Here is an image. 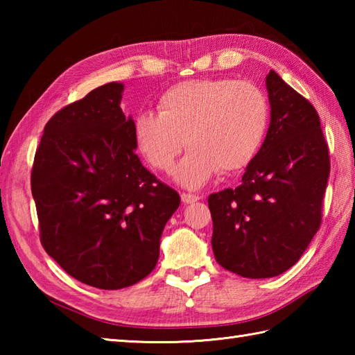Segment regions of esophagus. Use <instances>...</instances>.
<instances>
[{
    "label": "esophagus",
    "instance_id": "34e87169",
    "mask_svg": "<svg viewBox=\"0 0 355 355\" xmlns=\"http://www.w3.org/2000/svg\"><path fill=\"white\" fill-rule=\"evenodd\" d=\"M200 197L198 195H192V193H182V201L184 202V205H192V202L198 201Z\"/></svg>",
    "mask_w": 355,
    "mask_h": 355
}]
</instances>
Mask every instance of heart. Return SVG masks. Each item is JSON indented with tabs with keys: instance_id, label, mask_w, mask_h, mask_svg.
Returning <instances> with one entry per match:
<instances>
[{
	"instance_id": "1",
	"label": "heart",
	"mask_w": 355,
	"mask_h": 355,
	"mask_svg": "<svg viewBox=\"0 0 355 355\" xmlns=\"http://www.w3.org/2000/svg\"><path fill=\"white\" fill-rule=\"evenodd\" d=\"M158 114L134 117L135 149L154 169L169 172L186 145L189 150L175 182L200 189L216 175L247 168L261 150L270 126L267 94L252 82L192 79L169 87L157 103Z\"/></svg>"
}]
</instances>
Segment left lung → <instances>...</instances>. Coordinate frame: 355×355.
Here are the masks:
<instances>
[{"instance_id":"1","label":"left lung","mask_w":355,"mask_h":355,"mask_svg":"<svg viewBox=\"0 0 355 355\" xmlns=\"http://www.w3.org/2000/svg\"><path fill=\"white\" fill-rule=\"evenodd\" d=\"M267 137L236 189L209 197L215 259L248 279L282 275L310 245L320 225L329 175L319 114L270 70Z\"/></svg>"}]
</instances>
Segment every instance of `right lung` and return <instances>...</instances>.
<instances>
[{
    "instance_id": "add662e5",
    "label": "right lung",
    "mask_w": 355,
    "mask_h": 355,
    "mask_svg": "<svg viewBox=\"0 0 355 355\" xmlns=\"http://www.w3.org/2000/svg\"><path fill=\"white\" fill-rule=\"evenodd\" d=\"M125 85L110 82L62 108L44 128L32 171L41 243L67 273L119 290L154 270L180 195L135 155Z\"/></svg>"
}]
</instances>
